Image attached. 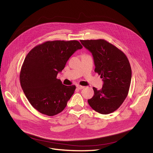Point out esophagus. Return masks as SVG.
Returning a JSON list of instances; mask_svg holds the SVG:
<instances>
[{
  "label": "esophagus",
  "instance_id": "1",
  "mask_svg": "<svg viewBox=\"0 0 153 153\" xmlns=\"http://www.w3.org/2000/svg\"><path fill=\"white\" fill-rule=\"evenodd\" d=\"M76 87H77V88H78L79 89H84V86H82V85H76Z\"/></svg>",
  "mask_w": 153,
  "mask_h": 153
}]
</instances>
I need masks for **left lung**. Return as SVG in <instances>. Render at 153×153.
Returning <instances> with one entry per match:
<instances>
[{
    "label": "left lung",
    "mask_w": 153,
    "mask_h": 153,
    "mask_svg": "<svg viewBox=\"0 0 153 153\" xmlns=\"http://www.w3.org/2000/svg\"><path fill=\"white\" fill-rule=\"evenodd\" d=\"M92 54L95 72L103 81L100 90L93 87L94 95L88 100L89 105L99 114L107 115L117 110L128 94L131 69L126 55L106 40H81Z\"/></svg>",
    "instance_id": "obj_1"
}]
</instances>
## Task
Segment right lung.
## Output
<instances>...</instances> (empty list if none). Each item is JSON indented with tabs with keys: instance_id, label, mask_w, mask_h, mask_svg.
I'll list each match as a JSON object with an SVG mask.
<instances>
[{
	"instance_id": "right-lung-1",
	"label": "right lung",
	"mask_w": 153,
	"mask_h": 153,
	"mask_svg": "<svg viewBox=\"0 0 153 153\" xmlns=\"http://www.w3.org/2000/svg\"><path fill=\"white\" fill-rule=\"evenodd\" d=\"M82 46L76 40L48 41L33 48L21 68L20 81L31 105L40 113L54 116L67 105L76 89L56 78L71 56Z\"/></svg>"
}]
</instances>
